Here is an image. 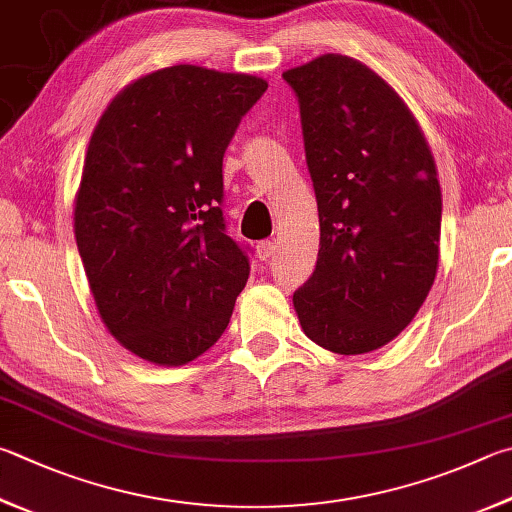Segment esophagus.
<instances>
[{
    "instance_id": "obj_1",
    "label": "esophagus",
    "mask_w": 512,
    "mask_h": 512,
    "mask_svg": "<svg viewBox=\"0 0 512 512\" xmlns=\"http://www.w3.org/2000/svg\"><path fill=\"white\" fill-rule=\"evenodd\" d=\"M273 253H275V246H273V241H259V244H257V257L259 259H264V262H266V259H271L273 257Z\"/></svg>"
}]
</instances>
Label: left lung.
I'll use <instances>...</instances> for the list:
<instances>
[{
  "label": "left lung",
  "instance_id": "8db88e82",
  "mask_svg": "<svg viewBox=\"0 0 512 512\" xmlns=\"http://www.w3.org/2000/svg\"><path fill=\"white\" fill-rule=\"evenodd\" d=\"M300 105L320 217L313 275L293 293L306 336L342 356L394 340L434 284L441 188L425 136L387 82L327 53L284 71Z\"/></svg>",
  "mask_w": 512,
  "mask_h": 512
}]
</instances>
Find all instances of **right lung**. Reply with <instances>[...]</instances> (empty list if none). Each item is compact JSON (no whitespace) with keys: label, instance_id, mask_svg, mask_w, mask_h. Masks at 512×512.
<instances>
[{"label":"right lung","instance_id":"1","mask_svg":"<svg viewBox=\"0 0 512 512\" xmlns=\"http://www.w3.org/2000/svg\"><path fill=\"white\" fill-rule=\"evenodd\" d=\"M266 80L176 64L120 91L89 141L76 241L102 322L156 365L226 331L250 275L226 230L224 154Z\"/></svg>","mask_w":512,"mask_h":512}]
</instances>
